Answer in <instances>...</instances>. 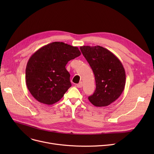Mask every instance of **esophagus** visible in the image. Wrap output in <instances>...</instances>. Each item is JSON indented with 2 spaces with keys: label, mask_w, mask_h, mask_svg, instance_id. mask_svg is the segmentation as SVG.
Segmentation results:
<instances>
[{
  "label": "esophagus",
  "mask_w": 154,
  "mask_h": 154,
  "mask_svg": "<svg viewBox=\"0 0 154 154\" xmlns=\"http://www.w3.org/2000/svg\"><path fill=\"white\" fill-rule=\"evenodd\" d=\"M77 87L78 88H81L82 87V82H80L78 84H77Z\"/></svg>",
  "instance_id": "obj_1"
}]
</instances>
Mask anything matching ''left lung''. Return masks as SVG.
Listing matches in <instances>:
<instances>
[{
    "label": "left lung",
    "instance_id": "obj_1",
    "mask_svg": "<svg viewBox=\"0 0 154 154\" xmlns=\"http://www.w3.org/2000/svg\"><path fill=\"white\" fill-rule=\"evenodd\" d=\"M92 68L96 88L88 100L96 107H106L116 101L124 90L125 72L117 57L103 47H80Z\"/></svg>",
    "mask_w": 154,
    "mask_h": 154
}]
</instances>
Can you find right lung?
Here are the masks:
<instances>
[{
  "mask_svg": "<svg viewBox=\"0 0 154 154\" xmlns=\"http://www.w3.org/2000/svg\"><path fill=\"white\" fill-rule=\"evenodd\" d=\"M80 54L78 47L60 42L39 48L29 59L26 69V84L32 95L47 105L59 101L72 85L66 64Z\"/></svg>",
  "mask_w": 154,
  "mask_h": 154,
  "instance_id": "right-lung-1",
  "label": "right lung"
}]
</instances>
